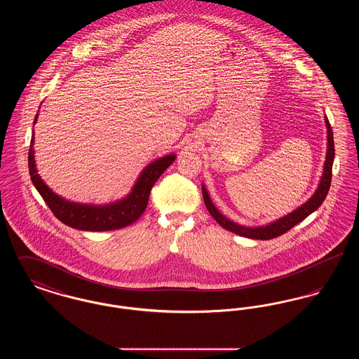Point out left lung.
I'll return each instance as SVG.
<instances>
[{
  "label": "left lung",
  "mask_w": 359,
  "mask_h": 359,
  "mask_svg": "<svg viewBox=\"0 0 359 359\" xmlns=\"http://www.w3.org/2000/svg\"><path fill=\"white\" fill-rule=\"evenodd\" d=\"M325 128H327V154H325V165H323V173L320 176L318 188L312 194V196L308 199L306 203L299 205L296 210H293L290 214L276 219L273 222L266 223L262 226H243L239 223L233 222L231 219L226 218L222 212L212 203L207 188L202 184V192H203V201L208 212L212 215V218L222 226L223 229L238 234L241 237L252 239H272L287 233L293 226L297 223L304 221L308 215H311L313 211H316L328 194L330 184H331V172H332V163L335 157V149H334V136L332 129L328 122V118L325 116Z\"/></svg>",
  "instance_id": "obj_1"
}]
</instances>
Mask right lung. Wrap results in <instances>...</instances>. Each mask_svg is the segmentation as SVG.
Returning <instances> with one entry per match:
<instances>
[{
    "mask_svg": "<svg viewBox=\"0 0 359 359\" xmlns=\"http://www.w3.org/2000/svg\"><path fill=\"white\" fill-rule=\"evenodd\" d=\"M37 118L39 111L34 117V123H36ZM34 145V133L32 130L31 148L28 154V167L34 188L39 191L44 202L51 208L53 215L60 222L67 224L72 229L83 231L118 230L136 222L147 208L149 194L156 180L176 158V154H171L158 157L152 163H149L138 175L136 183L130 189V192L120 201H114L106 205H91L67 201L63 196L53 192L51 188L44 183L36 168Z\"/></svg>",
    "mask_w": 359,
    "mask_h": 359,
    "instance_id": "add662e5",
    "label": "right lung"
}]
</instances>
